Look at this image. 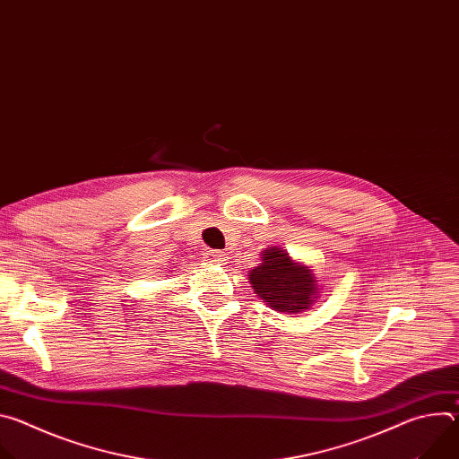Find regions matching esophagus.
I'll list each match as a JSON object with an SVG mask.
<instances>
[{
  "instance_id": "esophagus-1",
  "label": "esophagus",
  "mask_w": 459,
  "mask_h": 459,
  "mask_svg": "<svg viewBox=\"0 0 459 459\" xmlns=\"http://www.w3.org/2000/svg\"><path fill=\"white\" fill-rule=\"evenodd\" d=\"M207 259L214 261V264H223L225 261V254L221 250H207Z\"/></svg>"
}]
</instances>
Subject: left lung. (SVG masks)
Instances as JSON below:
<instances>
[{
    "label": "left lung",
    "instance_id": "8db88e82",
    "mask_svg": "<svg viewBox=\"0 0 459 459\" xmlns=\"http://www.w3.org/2000/svg\"><path fill=\"white\" fill-rule=\"evenodd\" d=\"M254 292L280 312H301L312 303L316 280L310 269L301 267L278 247L264 254V264L248 273Z\"/></svg>",
    "mask_w": 459,
    "mask_h": 459
}]
</instances>
